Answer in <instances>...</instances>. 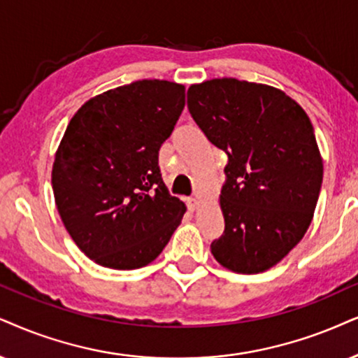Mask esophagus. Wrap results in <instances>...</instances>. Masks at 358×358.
I'll return each instance as SVG.
<instances>
[{
	"label": "esophagus",
	"mask_w": 358,
	"mask_h": 358,
	"mask_svg": "<svg viewBox=\"0 0 358 358\" xmlns=\"http://www.w3.org/2000/svg\"><path fill=\"white\" fill-rule=\"evenodd\" d=\"M187 205H188V208L189 210H196V206H198V198H188L187 200Z\"/></svg>",
	"instance_id": "1"
}]
</instances>
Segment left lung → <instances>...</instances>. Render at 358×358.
Segmentation results:
<instances>
[{
	"label": "left lung",
	"mask_w": 358,
	"mask_h": 358,
	"mask_svg": "<svg viewBox=\"0 0 358 358\" xmlns=\"http://www.w3.org/2000/svg\"><path fill=\"white\" fill-rule=\"evenodd\" d=\"M187 97L193 120L228 155L224 233L211 255L233 273H264L304 238L317 205L324 165L309 117L280 89L233 78L189 85Z\"/></svg>",
	"instance_id": "8db88e82"
}]
</instances>
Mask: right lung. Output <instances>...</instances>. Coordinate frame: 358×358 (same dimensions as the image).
I'll use <instances>...</instances> for the list:
<instances>
[{"label":"right lung","mask_w":358,"mask_h":358,"mask_svg":"<svg viewBox=\"0 0 358 358\" xmlns=\"http://www.w3.org/2000/svg\"><path fill=\"white\" fill-rule=\"evenodd\" d=\"M185 107V85L143 79L106 90L76 112L52 164L67 233L89 259L119 271L150 264L187 211L170 196L158 150Z\"/></svg>","instance_id":"obj_1"}]
</instances>
